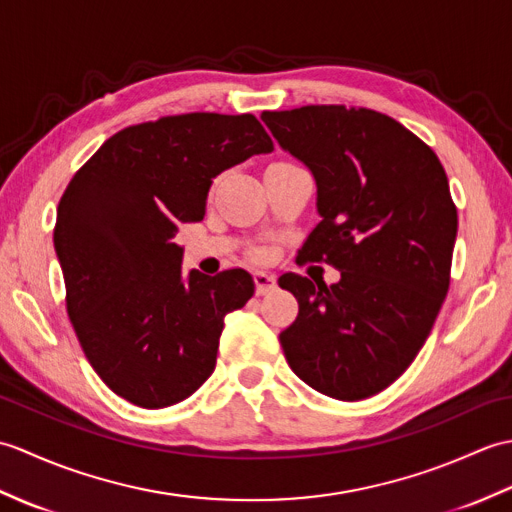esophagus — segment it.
<instances>
[{"mask_svg":"<svg viewBox=\"0 0 512 512\" xmlns=\"http://www.w3.org/2000/svg\"><path fill=\"white\" fill-rule=\"evenodd\" d=\"M253 279H255L257 295H266V292H273L277 288V277L266 273V270H255Z\"/></svg>","mask_w":512,"mask_h":512,"instance_id":"34e87169","label":"esophagus"}]
</instances>
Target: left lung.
<instances>
[{
	"label": "left lung",
	"instance_id": "obj_1",
	"mask_svg": "<svg viewBox=\"0 0 512 512\" xmlns=\"http://www.w3.org/2000/svg\"><path fill=\"white\" fill-rule=\"evenodd\" d=\"M262 121L317 184L321 222L301 255L341 270L332 286L279 277L299 301L279 343L312 389L369 398L411 365L447 297L458 235L447 173L418 136L374 110L306 105Z\"/></svg>",
	"mask_w": 512,
	"mask_h": 512
}]
</instances>
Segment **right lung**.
Listing matches in <instances>:
<instances>
[{
	"label": "right lung",
	"mask_w": 512,
	"mask_h": 512,
	"mask_svg": "<svg viewBox=\"0 0 512 512\" xmlns=\"http://www.w3.org/2000/svg\"><path fill=\"white\" fill-rule=\"evenodd\" d=\"M273 140L253 114H182L127 127L76 171L57 209L68 314L94 372L145 409L189 398L213 374L228 312L244 308L246 270H182L180 224L200 222L222 171Z\"/></svg>",
	"instance_id": "add662e5"
}]
</instances>
